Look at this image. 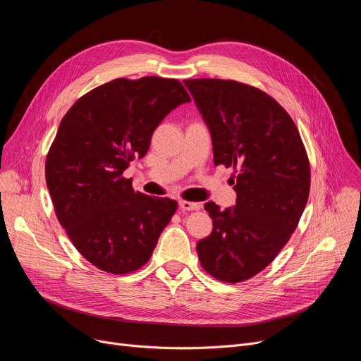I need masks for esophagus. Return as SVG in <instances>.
Masks as SVG:
<instances>
[{
  "instance_id": "1",
  "label": "esophagus",
  "mask_w": 361,
  "mask_h": 361,
  "mask_svg": "<svg viewBox=\"0 0 361 361\" xmlns=\"http://www.w3.org/2000/svg\"><path fill=\"white\" fill-rule=\"evenodd\" d=\"M178 206L181 207L183 211H197L200 209V204L195 203V202H187V200H180Z\"/></svg>"
}]
</instances>
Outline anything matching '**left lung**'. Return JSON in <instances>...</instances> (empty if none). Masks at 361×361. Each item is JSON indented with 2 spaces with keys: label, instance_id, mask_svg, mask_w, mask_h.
Returning <instances> with one entry per match:
<instances>
[{
  "label": "left lung",
  "instance_id": "left-lung-1",
  "mask_svg": "<svg viewBox=\"0 0 361 361\" xmlns=\"http://www.w3.org/2000/svg\"><path fill=\"white\" fill-rule=\"evenodd\" d=\"M211 131L214 164L233 166L234 207L204 209L211 235L196 249L202 268L224 282L263 271L297 228L310 192V164L300 133L274 98L235 80H184Z\"/></svg>",
  "mask_w": 361,
  "mask_h": 361
}]
</instances>
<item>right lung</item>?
Here are the masks:
<instances>
[{
  "mask_svg": "<svg viewBox=\"0 0 361 361\" xmlns=\"http://www.w3.org/2000/svg\"><path fill=\"white\" fill-rule=\"evenodd\" d=\"M176 79H116L67 111L45 162L54 209L79 253L98 269L124 275L150 259L177 202L135 192L123 177L143 158L168 114L190 102Z\"/></svg>",
  "mask_w": 361,
  "mask_h": 361,
  "instance_id": "1",
  "label": "right lung"
}]
</instances>
